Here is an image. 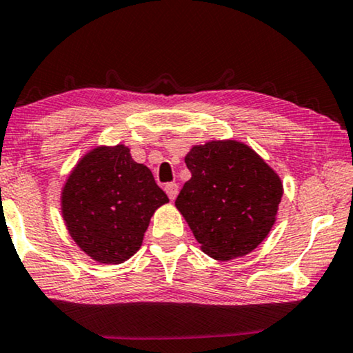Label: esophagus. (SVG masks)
Wrapping results in <instances>:
<instances>
[{"instance_id":"esophagus-1","label":"esophagus","mask_w":353,"mask_h":353,"mask_svg":"<svg viewBox=\"0 0 353 353\" xmlns=\"http://www.w3.org/2000/svg\"><path fill=\"white\" fill-rule=\"evenodd\" d=\"M165 192L168 193V196H170V200H174V198L177 196V193H179V185H177L176 182L166 183V185H165Z\"/></svg>"}]
</instances>
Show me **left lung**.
<instances>
[{
  "mask_svg": "<svg viewBox=\"0 0 353 353\" xmlns=\"http://www.w3.org/2000/svg\"><path fill=\"white\" fill-rule=\"evenodd\" d=\"M192 172L176 208L216 261L246 256L269 235L283 196L280 176L246 143L211 141L193 145Z\"/></svg>",
  "mask_w": 353,
  "mask_h": 353,
  "instance_id": "8db88e82",
  "label": "left lung"
}]
</instances>
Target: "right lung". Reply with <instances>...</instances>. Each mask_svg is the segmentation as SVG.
<instances>
[{
    "instance_id": "add662e5",
    "label": "right lung",
    "mask_w": 353,
    "mask_h": 353,
    "mask_svg": "<svg viewBox=\"0 0 353 353\" xmlns=\"http://www.w3.org/2000/svg\"><path fill=\"white\" fill-rule=\"evenodd\" d=\"M152 171L129 148L96 147L62 188V216L73 241L101 264H121L142 245L150 217L168 203Z\"/></svg>"
}]
</instances>
